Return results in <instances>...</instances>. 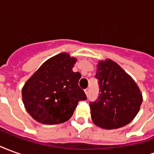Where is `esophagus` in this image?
<instances>
[{"mask_svg":"<svg viewBox=\"0 0 154 154\" xmlns=\"http://www.w3.org/2000/svg\"><path fill=\"white\" fill-rule=\"evenodd\" d=\"M85 93L87 96H88V94H89V89L87 88V89H85Z\"/></svg>","mask_w":154,"mask_h":154,"instance_id":"1","label":"esophagus"}]
</instances>
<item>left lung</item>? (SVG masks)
I'll return each instance as SVG.
<instances>
[{"mask_svg":"<svg viewBox=\"0 0 154 154\" xmlns=\"http://www.w3.org/2000/svg\"><path fill=\"white\" fill-rule=\"evenodd\" d=\"M95 77L99 96L90 102L93 122L103 129H118L128 125L138 114L142 94L131 77L110 59L100 61Z\"/></svg>","mask_w":154,"mask_h":154,"instance_id":"8db88e82","label":"left lung"}]
</instances>
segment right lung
Returning <instances> with one entry per match:
<instances>
[{
    "mask_svg": "<svg viewBox=\"0 0 154 154\" xmlns=\"http://www.w3.org/2000/svg\"><path fill=\"white\" fill-rule=\"evenodd\" d=\"M76 58L66 53L46 61L22 89L23 103L38 122L56 125L71 118L77 103L87 100L78 86L80 72L72 71Z\"/></svg>",
    "mask_w": 154,
    "mask_h": 154,
    "instance_id": "1",
    "label": "right lung"
}]
</instances>
